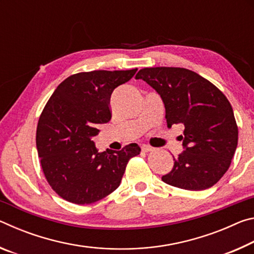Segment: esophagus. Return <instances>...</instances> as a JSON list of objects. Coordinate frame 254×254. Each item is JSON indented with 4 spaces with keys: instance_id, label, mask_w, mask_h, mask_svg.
<instances>
[{
    "instance_id": "1",
    "label": "esophagus",
    "mask_w": 254,
    "mask_h": 254,
    "mask_svg": "<svg viewBox=\"0 0 254 254\" xmlns=\"http://www.w3.org/2000/svg\"><path fill=\"white\" fill-rule=\"evenodd\" d=\"M152 147H150V145L147 144H142L141 145V150H142L143 152H149V151H152Z\"/></svg>"
}]
</instances>
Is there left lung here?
Wrapping results in <instances>:
<instances>
[{"label": "left lung", "mask_w": 254, "mask_h": 254, "mask_svg": "<svg viewBox=\"0 0 254 254\" xmlns=\"http://www.w3.org/2000/svg\"><path fill=\"white\" fill-rule=\"evenodd\" d=\"M160 95L168 127L184 124V151L174 158L162 182L187 190H204L220 180L238 147V126L230 102L196 72L176 67L143 68L135 76Z\"/></svg>", "instance_id": "obj_1"}]
</instances>
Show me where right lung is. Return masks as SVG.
Masks as SVG:
<instances>
[{
	"label": "right lung",
	"mask_w": 254,
	"mask_h": 254,
	"mask_svg": "<svg viewBox=\"0 0 254 254\" xmlns=\"http://www.w3.org/2000/svg\"><path fill=\"white\" fill-rule=\"evenodd\" d=\"M131 70H94L71 75L49 98L37 127V150L51 188L70 203L92 204L117 189L136 143L121 151L98 152L93 137L111 120L110 98L130 80Z\"/></svg>",
	"instance_id": "right-lung-1"
}]
</instances>
